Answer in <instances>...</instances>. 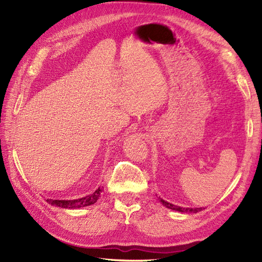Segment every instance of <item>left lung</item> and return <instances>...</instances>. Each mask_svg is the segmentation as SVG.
<instances>
[{"label":"left lung","mask_w":262,"mask_h":262,"mask_svg":"<svg viewBox=\"0 0 262 262\" xmlns=\"http://www.w3.org/2000/svg\"><path fill=\"white\" fill-rule=\"evenodd\" d=\"M161 203H162L163 206H165L166 208H170V209H173V210H178V211H181V213H197V211L202 210V208H181V207H178L176 205H172L168 202H165V200L161 199L160 200Z\"/></svg>","instance_id":"8db88e82"}]
</instances>
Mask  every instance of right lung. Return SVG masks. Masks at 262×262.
Segmentation results:
<instances>
[{"mask_svg":"<svg viewBox=\"0 0 262 262\" xmlns=\"http://www.w3.org/2000/svg\"><path fill=\"white\" fill-rule=\"evenodd\" d=\"M102 189L98 188L96 191L93 193L89 194V196H85L80 199H74V200H56V199H46V202L51 205H55L57 207H62V208H80V207H85V206H90L93 205L94 203H97V200L100 197V193H101Z\"/></svg>","mask_w":262,"mask_h":262,"instance_id":"1","label":"right lung"}]
</instances>
